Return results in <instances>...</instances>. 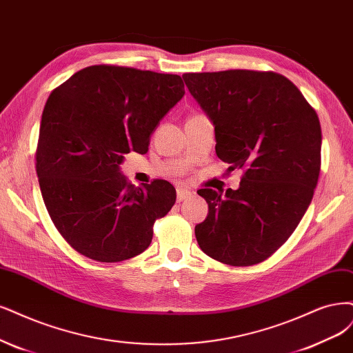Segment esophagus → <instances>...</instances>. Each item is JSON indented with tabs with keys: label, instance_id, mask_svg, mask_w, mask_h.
<instances>
[{
	"label": "esophagus",
	"instance_id": "esophagus-1",
	"mask_svg": "<svg viewBox=\"0 0 353 353\" xmlns=\"http://www.w3.org/2000/svg\"><path fill=\"white\" fill-rule=\"evenodd\" d=\"M190 197H191V191H188V190H185V188H178V190H176V201H178V203L184 201V200H187V199H190Z\"/></svg>",
	"mask_w": 353,
	"mask_h": 353
}]
</instances>
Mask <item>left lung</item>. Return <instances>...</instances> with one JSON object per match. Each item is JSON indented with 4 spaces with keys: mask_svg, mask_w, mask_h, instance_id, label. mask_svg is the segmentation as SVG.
<instances>
[{
    "mask_svg": "<svg viewBox=\"0 0 353 353\" xmlns=\"http://www.w3.org/2000/svg\"><path fill=\"white\" fill-rule=\"evenodd\" d=\"M214 127L216 154L242 169L239 188L199 190L209 204L196 226L203 252L229 265L269 259L292 235L317 187L321 127L295 84L273 71L182 76Z\"/></svg>",
    "mask_w": 353,
    "mask_h": 353,
    "instance_id": "1",
    "label": "left lung"
}]
</instances>
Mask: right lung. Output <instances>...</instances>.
<instances>
[{"label":"right lung","mask_w":353,"mask_h":353,"mask_svg":"<svg viewBox=\"0 0 353 353\" xmlns=\"http://www.w3.org/2000/svg\"><path fill=\"white\" fill-rule=\"evenodd\" d=\"M184 94L176 74L92 65L48 98L36 172L55 228L84 257L117 263L150 245L153 223L172 209L176 191L163 179L128 184L121 163L130 152L148 153Z\"/></svg>","instance_id":"obj_1"}]
</instances>
